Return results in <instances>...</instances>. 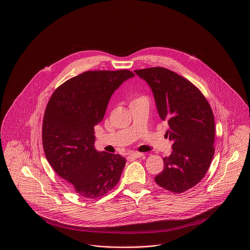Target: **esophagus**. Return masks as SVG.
Instances as JSON below:
<instances>
[{
  "mask_svg": "<svg viewBox=\"0 0 250 250\" xmlns=\"http://www.w3.org/2000/svg\"><path fill=\"white\" fill-rule=\"evenodd\" d=\"M143 155H144V153H142V152H132L129 154V156L132 158H140Z\"/></svg>",
  "mask_w": 250,
  "mask_h": 250,
  "instance_id": "obj_1",
  "label": "esophagus"
}]
</instances>
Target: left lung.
Instances as JSON below:
<instances>
[{
    "instance_id": "1",
    "label": "left lung",
    "mask_w": 250,
    "mask_h": 250,
    "mask_svg": "<svg viewBox=\"0 0 250 250\" xmlns=\"http://www.w3.org/2000/svg\"><path fill=\"white\" fill-rule=\"evenodd\" d=\"M152 91L158 115L167 121L172 151L154 177L167 190L182 193L199 183L214 155L215 124L210 105L190 82L163 68L134 70Z\"/></svg>"
}]
</instances>
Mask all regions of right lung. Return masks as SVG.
Wrapping results in <instances>:
<instances>
[{"label":"right lung","instance_id":"obj_1","mask_svg":"<svg viewBox=\"0 0 250 250\" xmlns=\"http://www.w3.org/2000/svg\"><path fill=\"white\" fill-rule=\"evenodd\" d=\"M133 77L129 70L87 71L62 84L48 101L42 123L44 153L80 196L100 198L120 179L126 160L95 149L94 126L103 119L114 92Z\"/></svg>","mask_w":250,"mask_h":250}]
</instances>
